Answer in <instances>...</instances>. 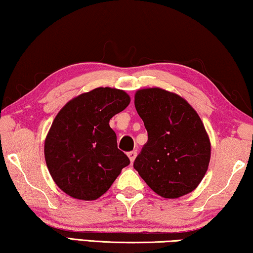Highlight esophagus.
I'll return each instance as SVG.
<instances>
[{
	"instance_id": "34e87169",
	"label": "esophagus",
	"mask_w": 253,
	"mask_h": 253,
	"mask_svg": "<svg viewBox=\"0 0 253 253\" xmlns=\"http://www.w3.org/2000/svg\"><path fill=\"white\" fill-rule=\"evenodd\" d=\"M127 156H129V158H130V162L133 163L135 157H137V151H134V150L130 151V153H127Z\"/></svg>"
}]
</instances>
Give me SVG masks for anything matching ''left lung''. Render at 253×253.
<instances>
[{
  "label": "left lung",
  "instance_id": "1",
  "mask_svg": "<svg viewBox=\"0 0 253 253\" xmlns=\"http://www.w3.org/2000/svg\"><path fill=\"white\" fill-rule=\"evenodd\" d=\"M134 106L148 132L135 170L163 198L192 192L211 161V141L199 115L181 96L161 88L140 89Z\"/></svg>",
  "mask_w": 253,
  "mask_h": 253
}]
</instances>
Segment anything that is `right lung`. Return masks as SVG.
Wrapping results in <instances>:
<instances>
[{"instance_id": "obj_1", "label": "right lung", "mask_w": 253, "mask_h": 253, "mask_svg": "<svg viewBox=\"0 0 253 253\" xmlns=\"http://www.w3.org/2000/svg\"><path fill=\"white\" fill-rule=\"evenodd\" d=\"M129 104L126 91L99 87L62 107L44 146L49 174L62 191L76 199L96 200L130 164L110 126V120Z\"/></svg>"}]
</instances>
